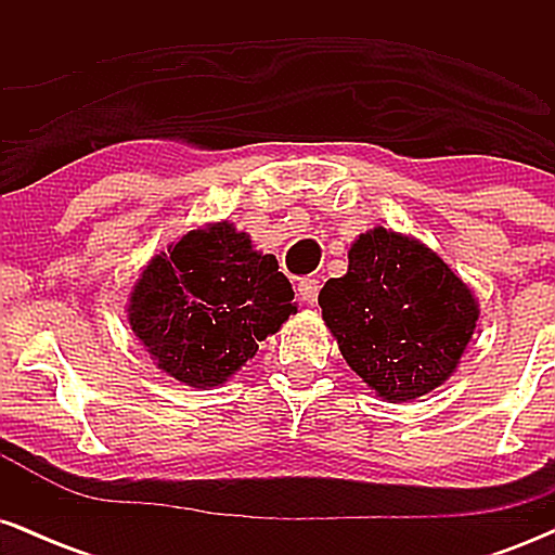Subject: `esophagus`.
<instances>
[{
	"mask_svg": "<svg viewBox=\"0 0 555 555\" xmlns=\"http://www.w3.org/2000/svg\"><path fill=\"white\" fill-rule=\"evenodd\" d=\"M318 289H321L318 279H302V282L297 284V295H299V299H302L305 305H315Z\"/></svg>",
	"mask_w": 555,
	"mask_h": 555,
	"instance_id": "obj_1",
	"label": "esophagus"
}]
</instances>
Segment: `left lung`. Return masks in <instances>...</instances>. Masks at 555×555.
Instances as JSON below:
<instances>
[{"label": "left lung", "mask_w": 555, "mask_h": 555, "mask_svg": "<svg viewBox=\"0 0 555 555\" xmlns=\"http://www.w3.org/2000/svg\"><path fill=\"white\" fill-rule=\"evenodd\" d=\"M318 305L341 358L375 397L415 401L456 373L480 318L475 292L425 242L375 227Z\"/></svg>", "instance_id": "obj_1"}]
</instances>
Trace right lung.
<instances>
[{"instance_id":"obj_1","label":"right lung","mask_w":555,"mask_h":555,"mask_svg":"<svg viewBox=\"0 0 555 555\" xmlns=\"http://www.w3.org/2000/svg\"><path fill=\"white\" fill-rule=\"evenodd\" d=\"M289 279L232 221L190 229L143 266L130 299L132 334L169 378L227 384L258 341L297 313Z\"/></svg>"}]
</instances>
